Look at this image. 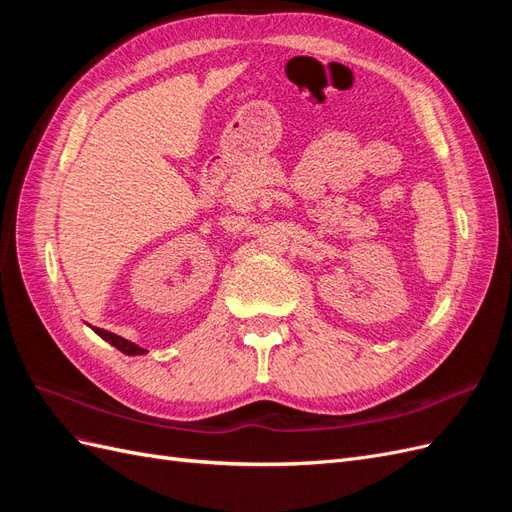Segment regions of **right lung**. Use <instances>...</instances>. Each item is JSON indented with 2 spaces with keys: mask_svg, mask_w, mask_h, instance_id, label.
<instances>
[{
  "mask_svg": "<svg viewBox=\"0 0 512 512\" xmlns=\"http://www.w3.org/2000/svg\"><path fill=\"white\" fill-rule=\"evenodd\" d=\"M94 331H96V333H98L102 339H106L108 344L115 346L117 350H121L123 354H128V356H136V354H145V352H147L145 348L136 346V344L128 342V339H123V337H119V335H115V333H108V331H104V329H98V327H94Z\"/></svg>",
  "mask_w": 512,
  "mask_h": 512,
  "instance_id": "add662e5",
  "label": "right lung"
}]
</instances>
